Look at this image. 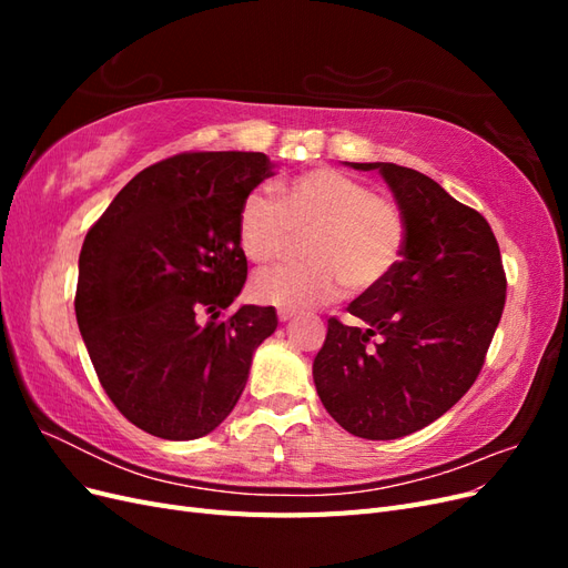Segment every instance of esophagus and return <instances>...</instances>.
Returning a JSON list of instances; mask_svg holds the SVG:
<instances>
[{"instance_id": "1", "label": "esophagus", "mask_w": 568, "mask_h": 568, "mask_svg": "<svg viewBox=\"0 0 568 568\" xmlns=\"http://www.w3.org/2000/svg\"><path fill=\"white\" fill-rule=\"evenodd\" d=\"M294 317H296V315L291 313V311H280V322H291Z\"/></svg>"}]
</instances>
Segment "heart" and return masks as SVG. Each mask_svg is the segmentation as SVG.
<instances>
[{"mask_svg":"<svg viewBox=\"0 0 568 568\" xmlns=\"http://www.w3.org/2000/svg\"><path fill=\"white\" fill-rule=\"evenodd\" d=\"M303 255L311 263L257 272L251 294L280 311H307L341 296L367 294L398 267L407 244L400 205L338 168L322 165L280 186V201L261 192L244 199L236 239L253 263L284 257L294 234H307Z\"/></svg>","mask_w":568,"mask_h":568,"instance_id":"b5f03b06","label":"heart"}]
</instances>
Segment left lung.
I'll use <instances>...</instances> for the list:
<instances>
[{
    "label": "left lung",
    "instance_id": "8db88e82",
    "mask_svg": "<svg viewBox=\"0 0 568 568\" xmlns=\"http://www.w3.org/2000/svg\"><path fill=\"white\" fill-rule=\"evenodd\" d=\"M379 170L407 220L398 267L348 313L329 320L313 379L326 412L348 434L393 440L436 422L471 388L505 311L500 246L478 211L417 170Z\"/></svg>",
    "mask_w": 568,
    "mask_h": 568
}]
</instances>
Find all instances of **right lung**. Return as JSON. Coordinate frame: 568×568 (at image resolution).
Instances as JSON below:
<instances>
[{
	"mask_svg": "<svg viewBox=\"0 0 568 568\" xmlns=\"http://www.w3.org/2000/svg\"><path fill=\"white\" fill-rule=\"evenodd\" d=\"M272 168L257 151L178 153L134 175L84 236L80 334L111 403L151 436L211 434L277 329L274 307L220 317L248 274L239 209Z\"/></svg>",
	"mask_w": 568,
	"mask_h": 568,
	"instance_id": "1",
	"label": "right lung"
}]
</instances>
